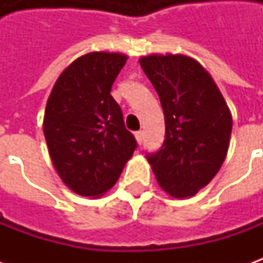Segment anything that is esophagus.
I'll return each instance as SVG.
<instances>
[{
    "label": "esophagus",
    "instance_id": "esophagus-1",
    "mask_svg": "<svg viewBox=\"0 0 263 263\" xmlns=\"http://www.w3.org/2000/svg\"><path fill=\"white\" fill-rule=\"evenodd\" d=\"M135 139H137V142L141 145V143H142V139H143V131L135 132Z\"/></svg>",
    "mask_w": 263,
    "mask_h": 263
}]
</instances>
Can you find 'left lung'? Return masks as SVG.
Segmentation results:
<instances>
[{
    "instance_id": "left-lung-1",
    "label": "left lung",
    "mask_w": 263,
    "mask_h": 263,
    "mask_svg": "<svg viewBox=\"0 0 263 263\" xmlns=\"http://www.w3.org/2000/svg\"><path fill=\"white\" fill-rule=\"evenodd\" d=\"M139 65L160 98L165 141L148 155L160 189L175 198L193 197L226 159L232 115L213 77L186 54L152 53Z\"/></svg>"
}]
</instances>
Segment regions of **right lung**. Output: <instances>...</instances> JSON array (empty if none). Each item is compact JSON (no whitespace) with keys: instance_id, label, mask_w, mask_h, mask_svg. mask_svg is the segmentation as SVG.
Segmentation results:
<instances>
[{"instance_id":"add662e5","label":"right lung","mask_w":263,"mask_h":263,"mask_svg":"<svg viewBox=\"0 0 263 263\" xmlns=\"http://www.w3.org/2000/svg\"><path fill=\"white\" fill-rule=\"evenodd\" d=\"M126 59L120 52L83 54L62 71L46 103L43 134L54 171L83 197L108 192L137 148L109 94Z\"/></svg>"}]
</instances>
